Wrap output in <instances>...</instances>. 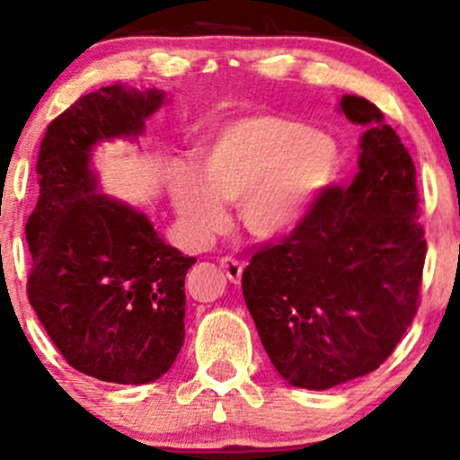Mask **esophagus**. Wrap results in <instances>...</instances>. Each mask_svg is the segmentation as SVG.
I'll return each instance as SVG.
<instances>
[{
    "instance_id": "obj_1",
    "label": "esophagus",
    "mask_w": 460,
    "mask_h": 460,
    "mask_svg": "<svg viewBox=\"0 0 460 460\" xmlns=\"http://www.w3.org/2000/svg\"><path fill=\"white\" fill-rule=\"evenodd\" d=\"M220 267L225 269L226 278H229L231 282H235V285H238V282L243 280V264H240L235 258H222Z\"/></svg>"
}]
</instances>
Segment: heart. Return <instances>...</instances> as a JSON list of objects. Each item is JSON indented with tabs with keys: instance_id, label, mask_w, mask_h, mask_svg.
<instances>
[{
	"instance_id": "b5f03b06",
	"label": "heart",
	"mask_w": 460,
	"mask_h": 460,
	"mask_svg": "<svg viewBox=\"0 0 460 460\" xmlns=\"http://www.w3.org/2000/svg\"><path fill=\"white\" fill-rule=\"evenodd\" d=\"M327 133L276 115H252L222 128L200 153V178L184 171L171 196L196 240L225 222L220 202H238L240 225L258 240H280L312 216L338 175Z\"/></svg>"
}]
</instances>
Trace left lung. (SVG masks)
<instances>
[{"label": "left lung", "mask_w": 460, "mask_h": 460, "mask_svg": "<svg viewBox=\"0 0 460 460\" xmlns=\"http://www.w3.org/2000/svg\"><path fill=\"white\" fill-rule=\"evenodd\" d=\"M341 111L365 127L354 182L327 189L303 226L258 249L243 273L273 367L316 392L389 358L419 309L428 252L401 137L365 97L342 95Z\"/></svg>", "instance_id": "1"}]
</instances>
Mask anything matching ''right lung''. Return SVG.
I'll list each match as a JSON object with an SVG mask.
<instances>
[{
	"instance_id": "obj_1",
	"label": "right lung",
	"mask_w": 460,
	"mask_h": 460,
	"mask_svg": "<svg viewBox=\"0 0 460 460\" xmlns=\"http://www.w3.org/2000/svg\"><path fill=\"white\" fill-rule=\"evenodd\" d=\"M162 104L157 88L88 93L49 124L37 155L31 307L66 363L106 383L157 380L184 342V278L196 258L166 244L137 208L97 191L91 169L95 144L137 140Z\"/></svg>"
}]
</instances>
